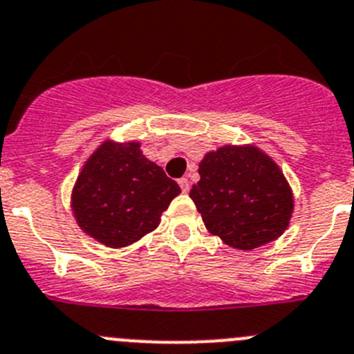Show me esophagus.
<instances>
[{
	"label": "esophagus",
	"mask_w": 354,
	"mask_h": 354,
	"mask_svg": "<svg viewBox=\"0 0 354 354\" xmlns=\"http://www.w3.org/2000/svg\"><path fill=\"white\" fill-rule=\"evenodd\" d=\"M178 183H180L183 194H187V192L190 190V181H188V178H181V180H178Z\"/></svg>",
	"instance_id": "obj_1"
}]
</instances>
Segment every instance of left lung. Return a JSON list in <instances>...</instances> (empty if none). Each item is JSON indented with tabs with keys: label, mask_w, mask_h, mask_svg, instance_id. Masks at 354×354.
Masks as SVG:
<instances>
[{
	"label": "left lung",
	"mask_w": 354,
	"mask_h": 354,
	"mask_svg": "<svg viewBox=\"0 0 354 354\" xmlns=\"http://www.w3.org/2000/svg\"><path fill=\"white\" fill-rule=\"evenodd\" d=\"M190 190L209 233L250 250L277 240L289 226L294 197L279 164L254 145H223L198 164Z\"/></svg>",
	"instance_id": "8db88e82"
}]
</instances>
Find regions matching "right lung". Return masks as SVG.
I'll list each match as a JSON object with an SVG mask.
<instances>
[{
  "instance_id": "1",
  "label": "right lung",
  "mask_w": 354,
  "mask_h": 354,
  "mask_svg": "<svg viewBox=\"0 0 354 354\" xmlns=\"http://www.w3.org/2000/svg\"><path fill=\"white\" fill-rule=\"evenodd\" d=\"M180 192L162 167L143 156L138 142L105 140L82 166L71 207L86 235L119 249L153 232Z\"/></svg>"
}]
</instances>
